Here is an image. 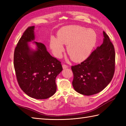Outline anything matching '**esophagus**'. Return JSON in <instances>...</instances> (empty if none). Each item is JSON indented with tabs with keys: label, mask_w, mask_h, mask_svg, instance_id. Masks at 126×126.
I'll return each instance as SVG.
<instances>
[{
	"label": "esophagus",
	"mask_w": 126,
	"mask_h": 126,
	"mask_svg": "<svg viewBox=\"0 0 126 126\" xmlns=\"http://www.w3.org/2000/svg\"><path fill=\"white\" fill-rule=\"evenodd\" d=\"M62 66H63V69H66V68H68V66L67 65L64 64H63Z\"/></svg>",
	"instance_id": "34e87169"
}]
</instances>
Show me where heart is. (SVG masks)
Returning a JSON list of instances; mask_svg holds the SVG:
<instances>
[{
	"label": "heart",
	"instance_id": "1",
	"mask_svg": "<svg viewBox=\"0 0 126 126\" xmlns=\"http://www.w3.org/2000/svg\"><path fill=\"white\" fill-rule=\"evenodd\" d=\"M58 38L51 37L50 47L56 56L60 57L64 50L63 44L72 60L80 62L90 54L97 41V34L92 29L78 25H69L62 28L57 34Z\"/></svg>",
	"mask_w": 126,
	"mask_h": 126
}]
</instances>
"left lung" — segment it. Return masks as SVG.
<instances>
[{"label":"left lung","instance_id":"obj_1","mask_svg":"<svg viewBox=\"0 0 126 126\" xmlns=\"http://www.w3.org/2000/svg\"><path fill=\"white\" fill-rule=\"evenodd\" d=\"M103 42L81 64L72 66L73 86L77 92L90 96L103 90L113 79L115 53L114 45L104 31Z\"/></svg>","mask_w":126,"mask_h":126}]
</instances>
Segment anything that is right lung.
<instances>
[{
    "label": "right lung",
    "instance_id": "add662e5",
    "mask_svg": "<svg viewBox=\"0 0 126 126\" xmlns=\"http://www.w3.org/2000/svg\"><path fill=\"white\" fill-rule=\"evenodd\" d=\"M34 26L28 27L18 41L14 52V68L19 85L26 95L36 99H47L56 92V78L62 71L61 62L47 52L44 44L34 42L36 50L28 43L35 38Z\"/></svg>",
    "mask_w": 126,
    "mask_h": 126
}]
</instances>
